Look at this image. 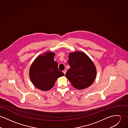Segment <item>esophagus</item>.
I'll list each match as a JSON object with an SVG mask.
<instances>
[{"label": "esophagus", "instance_id": "34e87169", "mask_svg": "<svg viewBox=\"0 0 128 128\" xmlns=\"http://www.w3.org/2000/svg\"><path fill=\"white\" fill-rule=\"evenodd\" d=\"M63 72L65 74H66V70H64V71H63Z\"/></svg>", "mask_w": 128, "mask_h": 128}]
</instances>
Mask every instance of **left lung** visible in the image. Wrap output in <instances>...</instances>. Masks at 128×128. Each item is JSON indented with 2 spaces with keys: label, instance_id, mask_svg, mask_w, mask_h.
Masks as SVG:
<instances>
[{
  "label": "left lung",
  "instance_id": "8db88e82",
  "mask_svg": "<svg viewBox=\"0 0 128 128\" xmlns=\"http://www.w3.org/2000/svg\"><path fill=\"white\" fill-rule=\"evenodd\" d=\"M70 68L66 76L75 88L82 90L93 84L97 74L96 68L89 57L82 52L69 54L68 61Z\"/></svg>",
  "mask_w": 128,
  "mask_h": 128
}]
</instances>
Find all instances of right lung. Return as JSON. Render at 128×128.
Segmentation results:
<instances>
[{"instance_id":"obj_1","label":"right lung","mask_w":128,"mask_h":128,"mask_svg":"<svg viewBox=\"0 0 128 128\" xmlns=\"http://www.w3.org/2000/svg\"><path fill=\"white\" fill-rule=\"evenodd\" d=\"M54 56L55 53L46 52L36 57L30 67L29 75L32 83L42 91L52 89L57 78L65 75L58 70Z\"/></svg>"}]
</instances>
